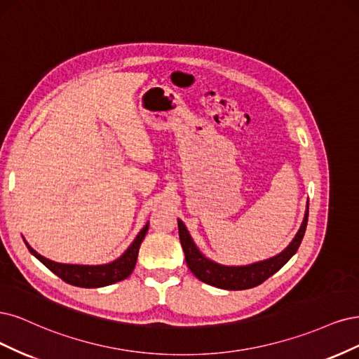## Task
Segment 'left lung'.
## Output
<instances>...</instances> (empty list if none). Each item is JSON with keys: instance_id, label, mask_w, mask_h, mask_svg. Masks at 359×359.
<instances>
[{"instance_id": "left-lung-1", "label": "left lung", "mask_w": 359, "mask_h": 359, "mask_svg": "<svg viewBox=\"0 0 359 359\" xmlns=\"http://www.w3.org/2000/svg\"><path fill=\"white\" fill-rule=\"evenodd\" d=\"M307 217H309V205H307L302 228L298 229V233L295 238L291 241V245H289L282 253L261 262L243 265V267H226V265H221L207 259L198 250V248L195 246V243L192 241L187 226H184V224L180 221V219L177 221V224H179V237L184 252V259H187L188 267L196 279H200L201 282L209 283L216 287L228 289V291H241V289H250L261 285L274 273L279 271L283 265L295 255V252L298 250L299 245H302L304 233H306Z\"/></svg>"}]
</instances>
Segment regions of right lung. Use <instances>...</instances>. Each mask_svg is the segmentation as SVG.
Returning a JSON list of instances; mask_svg holds the SVG:
<instances>
[{"instance_id":"right-lung-1","label":"right lung","mask_w":359,"mask_h":359,"mask_svg":"<svg viewBox=\"0 0 359 359\" xmlns=\"http://www.w3.org/2000/svg\"><path fill=\"white\" fill-rule=\"evenodd\" d=\"M147 229L149 222L144 225L140 233H138L135 240L131 243V246L126 249V252L119 259L104 265H73L53 262L48 258L41 257L40 253L34 250L27 241L25 245L34 257L41 261L46 267L52 273H55L57 277H61L64 282L80 287H101L121 282L133 273L138 257V249H140V245L147 233Z\"/></svg>"}]
</instances>
